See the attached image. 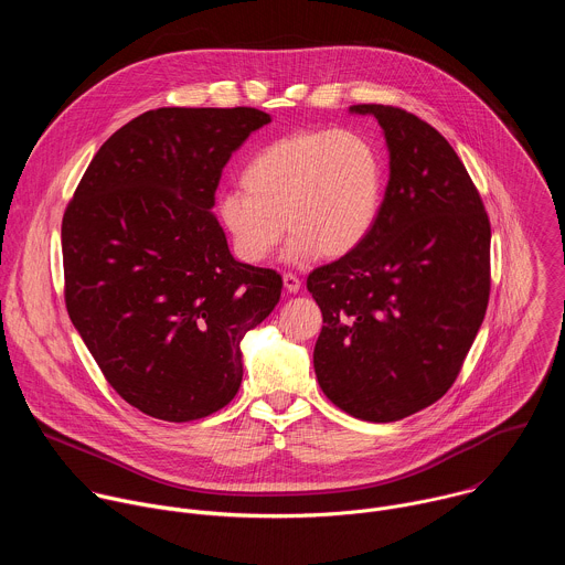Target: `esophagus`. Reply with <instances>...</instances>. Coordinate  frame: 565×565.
I'll return each mask as SVG.
<instances>
[{"label": "esophagus", "instance_id": "34e87169", "mask_svg": "<svg viewBox=\"0 0 565 565\" xmlns=\"http://www.w3.org/2000/svg\"><path fill=\"white\" fill-rule=\"evenodd\" d=\"M284 288H286V292H299V288H301L299 277L292 273H284Z\"/></svg>", "mask_w": 565, "mask_h": 565}]
</instances>
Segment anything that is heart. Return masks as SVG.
I'll return each instance as SVG.
<instances>
[{
	"label": "heart",
	"instance_id": "heart-1",
	"mask_svg": "<svg viewBox=\"0 0 565 565\" xmlns=\"http://www.w3.org/2000/svg\"><path fill=\"white\" fill-rule=\"evenodd\" d=\"M241 190L223 192L216 216L234 255L264 264L284 232L290 264L355 253L377 225L386 168L373 138L355 129H301L257 149Z\"/></svg>",
	"mask_w": 565,
	"mask_h": 565
}]
</instances>
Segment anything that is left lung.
Segmentation results:
<instances>
[{"mask_svg": "<svg viewBox=\"0 0 565 565\" xmlns=\"http://www.w3.org/2000/svg\"><path fill=\"white\" fill-rule=\"evenodd\" d=\"M371 114L388 147V185L364 244L308 275L324 327L315 375L342 412L395 423L456 382L490 301L492 227L454 147L388 105Z\"/></svg>", "mask_w": 565, "mask_h": 565, "instance_id": "obj_1", "label": "left lung"}]
</instances>
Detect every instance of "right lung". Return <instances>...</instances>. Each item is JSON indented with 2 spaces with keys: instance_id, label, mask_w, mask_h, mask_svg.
I'll list each match as a JSON object with an SVG mask.
<instances>
[{
  "instance_id": "1",
  "label": "right lung",
  "mask_w": 565,
  "mask_h": 565,
  "mask_svg": "<svg viewBox=\"0 0 565 565\" xmlns=\"http://www.w3.org/2000/svg\"><path fill=\"white\" fill-rule=\"evenodd\" d=\"M268 122L253 107L145 111L98 149L66 205L68 317L151 418L223 409L244 377L241 340L281 297V277L236 262L212 214L232 151Z\"/></svg>"
}]
</instances>
